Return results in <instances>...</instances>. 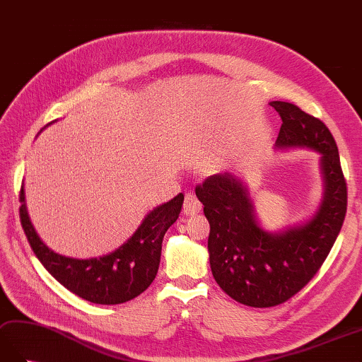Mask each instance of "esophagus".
I'll return each instance as SVG.
<instances>
[{
    "mask_svg": "<svg viewBox=\"0 0 362 362\" xmlns=\"http://www.w3.org/2000/svg\"><path fill=\"white\" fill-rule=\"evenodd\" d=\"M200 209H202V204L197 199V196L194 194V192H187V194H185V202H183V213L187 216H194V214L200 213Z\"/></svg>",
    "mask_w": 362,
    "mask_h": 362,
    "instance_id": "34e87169",
    "label": "esophagus"
}]
</instances>
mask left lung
<instances>
[{"mask_svg":"<svg viewBox=\"0 0 362 362\" xmlns=\"http://www.w3.org/2000/svg\"><path fill=\"white\" fill-rule=\"evenodd\" d=\"M277 148H312L321 154L325 192L312 221L272 234L260 228L247 188L234 175H209L196 187L209 222V264L219 287L243 305L267 308L288 300L312 281L329 256L347 213V182L329 128L287 102Z\"/></svg>","mask_w":362,"mask_h":362,"instance_id":"left-lung-1","label":"left lung"}]
</instances>
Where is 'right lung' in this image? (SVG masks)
Returning a JSON list of instances; mask_svg holds the SVG:
<instances>
[{
	"mask_svg": "<svg viewBox=\"0 0 362 362\" xmlns=\"http://www.w3.org/2000/svg\"><path fill=\"white\" fill-rule=\"evenodd\" d=\"M20 219L30 248L46 270L74 295L94 304L115 305L137 298L145 291L160 264L162 240L166 230L179 219L183 194L154 208L132 238L114 253L98 259L66 257L46 247L38 238L20 189Z\"/></svg>",
	"mask_w": 362,
	"mask_h": 362,
	"instance_id": "add662e5",
	"label": "right lung"
}]
</instances>
